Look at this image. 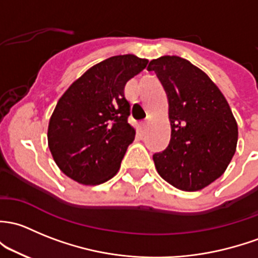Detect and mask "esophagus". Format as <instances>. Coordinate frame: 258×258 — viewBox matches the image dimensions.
Returning a JSON list of instances; mask_svg holds the SVG:
<instances>
[{
    "label": "esophagus",
    "mask_w": 258,
    "mask_h": 258,
    "mask_svg": "<svg viewBox=\"0 0 258 258\" xmlns=\"http://www.w3.org/2000/svg\"><path fill=\"white\" fill-rule=\"evenodd\" d=\"M147 123H148V121H147V120H145V121L141 122L140 126H141V130H142V131H145L146 127H147Z\"/></svg>",
    "instance_id": "34e87169"
}]
</instances>
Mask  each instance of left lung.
Wrapping results in <instances>:
<instances>
[{"mask_svg": "<svg viewBox=\"0 0 258 258\" xmlns=\"http://www.w3.org/2000/svg\"><path fill=\"white\" fill-rule=\"evenodd\" d=\"M169 105L170 141L153 154L157 172L170 185L197 191L227 168L237 145V123L226 99L203 70L186 59L164 55L150 61Z\"/></svg>", "mask_w": 258, "mask_h": 258, "instance_id": "obj_1", "label": "left lung"}]
</instances>
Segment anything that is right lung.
<instances>
[{
    "label": "right lung",
    "instance_id": "add662e5",
    "mask_svg": "<svg viewBox=\"0 0 258 258\" xmlns=\"http://www.w3.org/2000/svg\"><path fill=\"white\" fill-rule=\"evenodd\" d=\"M147 64L134 54L111 56L84 73L59 99L48 146L65 175L85 185L116 175L136 135L128 123L124 85Z\"/></svg>",
    "mask_w": 258,
    "mask_h": 258
}]
</instances>
